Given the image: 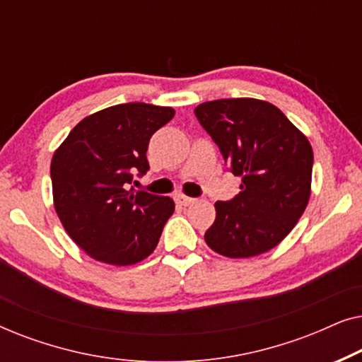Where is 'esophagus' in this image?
<instances>
[{
  "mask_svg": "<svg viewBox=\"0 0 362 362\" xmlns=\"http://www.w3.org/2000/svg\"><path fill=\"white\" fill-rule=\"evenodd\" d=\"M176 202H177V204H180V206H182V207H187V206L194 204L196 199H192V197H187V196H185V194H177V196H176Z\"/></svg>",
  "mask_w": 362,
  "mask_h": 362,
  "instance_id": "esophagus-1",
  "label": "esophagus"
}]
</instances>
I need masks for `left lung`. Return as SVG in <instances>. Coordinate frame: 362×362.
<instances>
[{"mask_svg":"<svg viewBox=\"0 0 362 362\" xmlns=\"http://www.w3.org/2000/svg\"><path fill=\"white\" fill-rule=\"evenodd\" d=\"M229 165L242 177L232 201H217L206 244L229 259H249L280 244L308 206L313 148L284 112L259 98H221L194 108Z\"/></svg>","mask_w":362,"mask_h":362,"instance_id":"8db88e82","label":"left lung"}]
</instances>
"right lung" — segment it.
<instances>
[{"mask_svg":"<svg viewBox=\"0 0 362 362\" xmlns=\"http://www.w3.org/2000/svg\"><path fill=\"white\" fill-rule=\"evenodd\" d=\"M173 117L171 107L120 103L78 122L54 151V209L69 237L92 259L135 265L156 249L175 202L127 185L133 173L148 171V141Z\"/></svg>","mask_w":362,"mask_h":362,"instance_id":"obj_1","label":"right lung"}]
</instances>
